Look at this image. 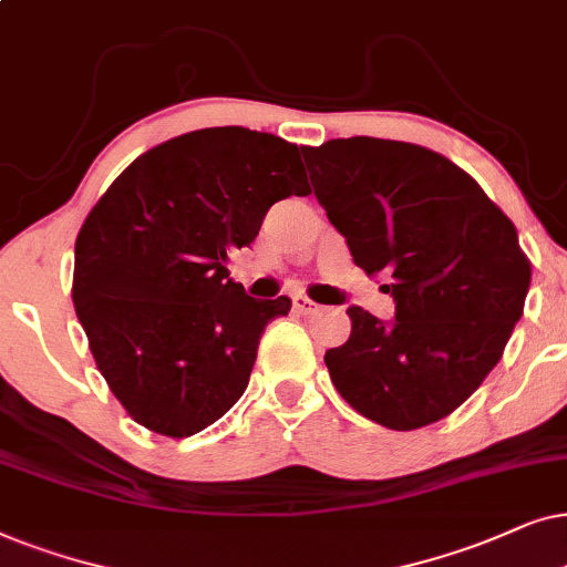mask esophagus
I'll return each instance as SVG.
<instances>
[{"mask_svg":"<svg viewBox=\"0 0 567 567\" xmlns=\"http://www.w3.org/2000/svg\"><path fill=\"white\" fill-rule=\"evenodd\" d=\"M292 308H296V311H298L300 316H313V313L321 311V306L313 303V300H308L306 296H296V298H292Z\"/></svg>","mask_w":567,"mask_h":567,"instance_id":"esophagus-1","label":"esophagus"}]
</instances>
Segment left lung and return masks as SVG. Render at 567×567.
<instances>
[{"label":"left lung","instance_id":"obj_1","mask_svg":"<svg viewBox=\"0 0 567 567\" xmlns=\"http://www.w3.org/2000/svg\"><path fill=\"white\" fill-rule=\"evenodd\" d=\"M319 205L354 264L381 275L389 321L358 306L323 354L362 417L391 430L443 420L487 379L524 313L532 264L477 181L410 142L350 137L303 150Z\"/></svg>","mask_w":567,"mask_h":567}]
</instances>
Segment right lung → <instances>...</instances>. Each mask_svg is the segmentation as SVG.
I'll return each mask as SVG.
<instances>
[{"instance_id": "add662e5", "label": "right lung", "mask_w": 567, "mask_h": 567, "mask_svg": "<svg viewBox=\"0 0 567 567\" xmlns=\"http://www.w3.org/2000/svg\"><path fill=\"white\" fill-rule=\"evenodd\" d=\"M290 194H311L298 145L215 126L147 150L90 209L74 244V311L142 427L188 437L244 396L264 327L292 300L246 296L228 259Z\"/></svg>"}]
</instances>
